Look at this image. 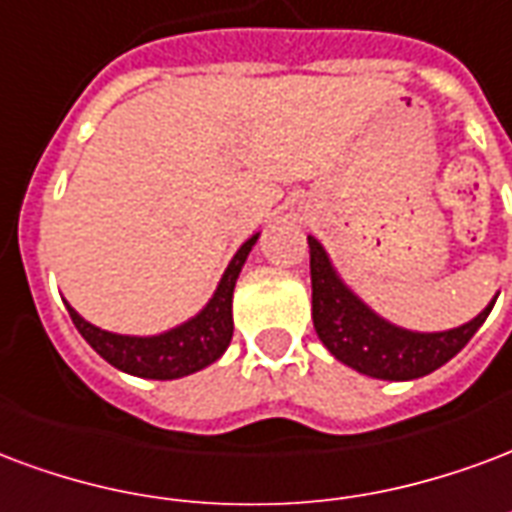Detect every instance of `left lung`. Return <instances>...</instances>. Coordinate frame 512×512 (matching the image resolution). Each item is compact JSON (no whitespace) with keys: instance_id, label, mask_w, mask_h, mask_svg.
I'll list each match as a JSON object with an SVG mask.
<instances>
[{"instance_id":"obj_1","label":"left lung","mask_w":512,"mask_h":512,"mask_svg":"<svg viewBox=\"0 0 512 512\" xmlns=\"http://www.w3.org/2000/svg\"><path fill=\"white\" fill-rule=\"evenodd\" d=\"M309 241V268H312V320L320 342L336 361L374 380H418L437 372L439 366L458 355L478 333L491 314V304L469 323L448 331H410L385 320L372 306L363 304L361 295L347 287L325 246L314 236Z\"/></svg>"}]
</instances>
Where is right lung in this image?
Listing matches in <instances>:
<instances>
[{
	"label": "right lung",
	"mask_w": 512,
	"mask_h": 512,
	"mask_svg": "<svg viewBox=\"0 0 512 512\" xmlns=\"http://www.w3.org/2000/svg\"><path fill=\"white\" fill-rule=\"evenodd\" d=\"M260 233L246 238L238 246L233 260L227 263L225 274L219 279L217 290L208 298V304L195 317H189L176 328H168L151 336H130V333H113L97 328L89 320H83L73 306L64 301L67 312L73 317L75 328L92 350L116 366L119 372L143 380H179L187 374L206 369L225 355L227 344L233 339V290L236 279L244 268L246 257L257 244Z\"/></svg>",
	"instance_id": "1"
}]
</instances>
